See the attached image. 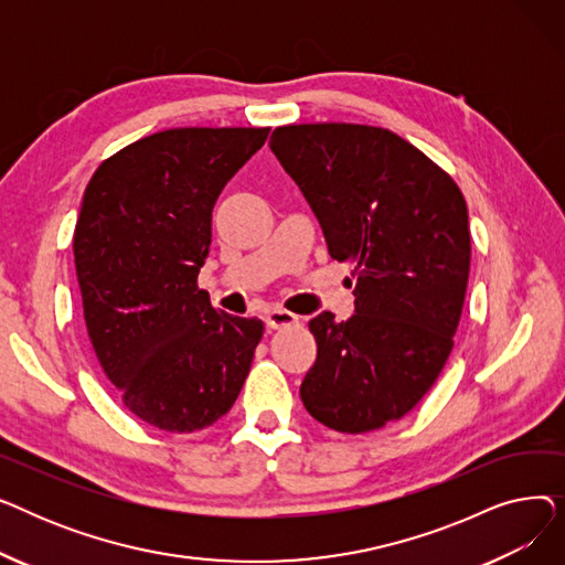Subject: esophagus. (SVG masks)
Returning a JSON list of instances; mask_svg holds the SVG:
<instances>
[{
  "label": "esophagus",
  "instance_id": "obj_1",
  "mask_svg": "<svg viewBox=\"0 0 565 565\" xmlns=\"http://www.w3.org/2000/svg\"><path fill=\"white\" fill-rule=\"evenodd\" d=\"M300 322V318L295 316V313H290V311H286V309H279V307H275V309H267L265 311V324L270 330H281V328H290V324H298Z\"/></svg>",
  "mask_w": 565,
  "mask_h": 565
}]
</instances>
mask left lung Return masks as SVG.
Wrapping results in <instances>:
<instances>
[{
  "label": "left lung",
  "instance_id": "obj_1",
  "mask_svg": "<svg viewBox=\"0 0 565 565\" xmlns=\"http://www.w3.org/2000/svg\"><path fill=\"white\" fill-rule=\"evenodd\" d=\"M270 148L337 260L354 265V313L309 320L316 364L300 396L339 433L398 422L447 364L469 279L467 203L454 178L392 130L277 128Z\"/></svg>",
  "mask_w": 565,
  "mask_h": 565
}]
</instances>
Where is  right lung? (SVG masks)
I'll use <instances>...</instances> for the list:
<instances>
[{
    "instance_id": "1",
    "label": "right lung",
    "mask_w": 565,
    "mask_h": 565,
    "mask_svg": "<svg viewBox=\"0 0 565 565\" xmlns=\"http://www.w3.org/2000/svg\"><path fill=\"white\" fill-rule=\"evenodd\" d=\"M270 128H171L107 158L88 181L73 254L86 332L121 403L169 433L213 426L247 380L258 318L196 286L224 185Z\"/></svg>"
}]
</instances>
